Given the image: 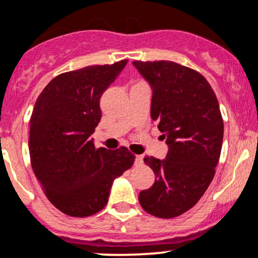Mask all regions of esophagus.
<instances>
[{"label": "esophagus", "mask_w": 258, "mask_h": 258, "mask_svg": "<svg viewBox=\"0 0 258 258\" xmlns=\"http://www.w3.org/2000/svg\"><path fill=\"white\" fill-rule=\"evenodd\" d=\"M143 163V156H136V161H135V164L141 165Z\"/></svg>", "instance_id": "obj_1"}]
</instances>
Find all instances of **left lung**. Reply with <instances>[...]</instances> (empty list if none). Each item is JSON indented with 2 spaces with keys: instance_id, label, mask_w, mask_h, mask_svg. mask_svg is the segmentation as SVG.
<instances>
[{
  "instance_id": "8db88e82",
  "label": "left lung",
  "mask_w": 258,
  "mask_h": 258,
  "mask_svg": "<svg viewBox=\"0 0 258 258\" xmlns=\"http://www.w3.org/2000/svg\"><path fill=\"white\" fill-rule=\"evenodd\" d=\"M132 64L150 83L151 117L168 145L165 159L145 158L156 180L138 200L151 215L172 219L193 208L215 175L224 137L220 106L197 70L169 60Z\"/></svg>"
}]
</instances>
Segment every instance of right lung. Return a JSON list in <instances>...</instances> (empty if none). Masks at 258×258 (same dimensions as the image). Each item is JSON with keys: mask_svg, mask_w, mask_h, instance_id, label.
<instances>
[{"mask_svg": "<svg viewBox=\"0 0 258 258\" xmlns=\"http://www.w3.org/2000/svg\"><path fill=\"white\" fill-rule=\"evenodd\" d=\"M127 59L63 73L43 89L29 121V156L48 200L61 213L86 218L108 202L111 185L136 157L126 147L95 148L100 97Z\"/></svg>", "mask_w": 258, "mask_h": 258, "instance_id": "obj_1", "label": "right lung"}]
</instances>
